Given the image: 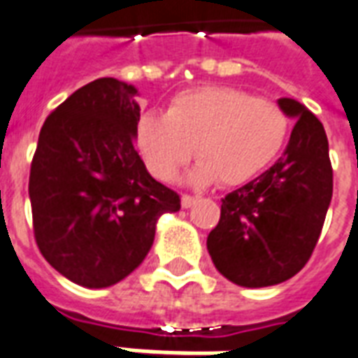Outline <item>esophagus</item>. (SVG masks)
Returning <instances> with one entry per match:
<instances>
[{
  "mask_svg": "<svg viewBox=\"0 0 358 358\" xmlns=\"http://www.w3.org/2000/svg\"><path fill=\"white\" fill-rule=\"evenodd\" d=\"M193 203H195V197H191V195H187V193L182 195V206H184V208H189Z\"/></svg>",
  "mask_w": 358,
  "mask_h": 358,
  "instance_id": "1",
  "label": "esophagus"
}]
</instances>
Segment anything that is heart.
<instances>
[{"mask_svg": "<svg viewBox=\"0 0 358 358\" xmlns=\"http://www.w3.org/2000/svg\"><path fill=\"white\" fill-rule=\"evenodd\" d=\"M135 135L155 178L174 180L195 154L201 163L193 182L240 185L276 159L289 118L282 106L244 90L203 86L174 95L165 114H143Z\"/></svg>", "mask_w": 358, "mask_h": 358, "instance_id": "obj_1", "label": "heart"}]
</instances>
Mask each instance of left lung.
<instances>
[{
	"instance_id": "1",
	"label": "left lung",
	"mask_w": 358,
	"mask_h": 358,
	"mask_svg": "<svg viewBox=\"0 0 358 358\" xmlns=\"http://www.w3.org/2000/svg\"><path fill=\"white\" fill-rule=\"evenodd\" d=\"M296 118L280 159L222 199L206 248L215 268L242 287H268L310 261L332 199L329 141L315 114L294 99L278 101Z\"/></svg>"
}]
</instances>
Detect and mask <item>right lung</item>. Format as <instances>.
Here are the masks:
<instances>
[{
	"instance_id": "1",
	"label": "right lung",
	"mask_w": 358,
	"mask_h": 358,
	"mask_svg": "<svg viewBox=\"0 0 358 358\" xmlns=\"http://www.w3.org/2000/svg\"><path fill=\"white\" fill-rule=\"evenodd\" d=\"M136 90L97 78L69 95L41 127L29 171L35 242L62 276L108 287L154 244L161 214L180 195L148 174L135 150Z\"/></svg>"
}]
</instances>
